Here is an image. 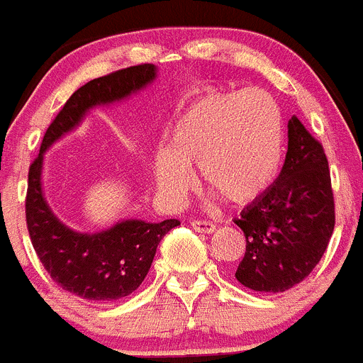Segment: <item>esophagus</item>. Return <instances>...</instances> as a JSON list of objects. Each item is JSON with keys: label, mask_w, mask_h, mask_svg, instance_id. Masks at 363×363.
<instances>
[{"label": "esophagus", "mask_w": 363, "mask_h": 363, "mask_svg": "<svg viewBox=\"0 0 363 363\" xmlns=\"http://www.w3.org/2000/svg\"><path fill=\"white\" fill-rule=\"evenodd\" d=\"M191 228L199 233H213L216 229V225L208 220H191Z\"/></svg>", "instance_id": "obj_1"}]
</instances>
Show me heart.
I'll return each mask as SVG.
<instances>
[{
  "label": "heart",
  "mask_w": 363,
  "mask_h": 363,
  "mask_svg": "<svg viewBox=\"0 0 363 363\" xmlns=\"http://www.w3.org/2000/svg\"><path fill=\"white\" fill-rule=\"evenodd\" d=\"M284 159L279 105L263 91H206L172 128L170 145L154 152V177L166 197L191 188L199 166L208 191L231 204L256 201L274 184Z\"/></svg>",
  "instance_id": "heart-1"
}]
</instances>
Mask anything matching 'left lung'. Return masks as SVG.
I'll use <instances>...</instances> for the list:
<instances>
[{"mask_svg": "<svg viewBox=\"0 0 363 363\" xmlns=\"http://www.w3.org/2000/svg\"><path fill=\"white\" fill-rule=\"evenodd\" d=\"M235 223L247 240L236 279L279 294L308 277L335 229V199L324 148L299 118L289 121V150L279 177L247 204Z\"/></svg>", "mask_w": 363, "mask_h": 363, "instance_id": "1", "label": "left lung"}]
</instances>
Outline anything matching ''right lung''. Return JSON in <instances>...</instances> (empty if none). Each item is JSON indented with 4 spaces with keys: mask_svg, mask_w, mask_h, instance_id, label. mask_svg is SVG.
I'll return each mask as SVG.
<instances>
[{
    "mask_svg": "<svg viewBox=\"0 0 363 363\" xmlns=\"http://www.w3.org/2000/svg\"><path fill=\"white\" fill-rule=\"evenodd\" d=\"M155 79L154 64H140L79 87L44 134L40 152L28 170L26 228L37 258L59 286L80 299L116 301L134 292L154 262L162 236L181 225L175 218L159 223L123 220L107 231L84 235L64 225L46 204L40 186L44 152L82 121L94 105L113 104L143 89Z\"/></svg>",
    "mask_w": 363,
    "mask_h": 363,
    "instance_id": "obj_1",
    "label": "right lung"
}]
</instances>
